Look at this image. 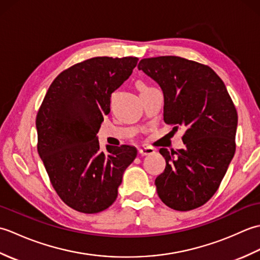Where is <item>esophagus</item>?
<instances>
[{"instance_id":"obj_1","label":"esophagus","mask_w":260,"mask_h":260,"mask_svg":"<svg viewBox=\"0 0 260 260\" xmlns=\"http://www.w3.org/2000/svg\"><path fill=\"white\" fill-rule=\"evenodd\" d=\"M154 152H155V150H154L153 147H142L139 150V153L141 154L142 156L144 155H151V154H153Z\"/></svg>"}]
</instances>
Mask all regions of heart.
Listing matches in <instances>:
<instances>
[{
  "mask_svg": "<svg viewBox=\"0 0 260 260\" xmlns=\"http://www.w3.org/2000/svg\"><path fill=\"white\" fill-rule=\"evenodd\" d=\"M137 87H139V89H140L141 92L145 91V90H147V89H150V87H148L147 85H145L144 82H139V84H137Z\"/></svg>",
  "mask_w": 260,
  "mask_h": 260,
  "instance_id": "1",
  "label": "heart"
}]
</instances>
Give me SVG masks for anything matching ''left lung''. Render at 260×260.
<instances>
[{
    "mask_svg": "<svg viewBox=\"0 0 260 260\" xmlns=\"http://www.w3.org/2000/svg\"><path fill=\"white\" fill-rule=\"evenodd\" d=\"M139 69L162 88L164 121L178 131L184 148H161L167 167L155 179L163 203L189 211L212 198L236 152L238 115L221 78L209 67L175 56L142 59Z\"/></svg>",
    "mask_w": 260,
    "mask_h": 260,
    "instance_id": "obj_1",
    "label": "left lung"
}]
</instances>
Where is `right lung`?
Segmentation results:
<instances>
[{
  "label": "right lung",
  "mask_w": 260,
  "mask_h": 260,
  "mask_svg": "<svg viewBox=\"0 0 260 260\" xmlns=\"http://www.w3.org/2000/svg\"><path fill=\"white\" fill-rule=\"evenodd\" d=\"M139 58L95 57L60 73L37 115L38 153L53 189L77 211L97 213L112 206L133 146H99V127L110 96L128 79Z\"/></svg>",
  "instance_id": "add662e5"
}]
</instances>
